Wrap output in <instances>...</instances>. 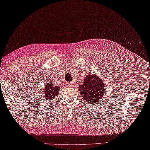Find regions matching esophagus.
I'll use <instances>...</instances> for the list:
<instances>
[{
	"instance_id": "obj_1",
	"label": "esophagus",
	"mask_w": 150,
	"mask_h": 150,
	"mask_svg": "<svg viewBox=\"0 0 150 150\" xmlns=\"http://www.w3.org/2000/svg\"><path fill=\"white\" fill-rule=\"evenodd\" d=\"M67 85L69 86H74V83L72 82H69V83H67Z\"/></svg>"
}]
</instances>
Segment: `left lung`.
I'll return each instance as SVG.
<instances>
[{
    "label": "left lung",
    "mask_w": 150,
    "mask_h": 150,
    "mask_svg": "<svg viewBox=\"0 0 150 150\" xmlns=\"http://www.w3.org/2000/svg\"><path fill=\"white\" fill-rule=\"evenodd\" d=\"M104 87L103 80L96 75L89 74L85 78L83 84L79 86V90L86 101L96 105L103 97Z\"/></svg>",
    "instance_id": "1"
}]
</instances>
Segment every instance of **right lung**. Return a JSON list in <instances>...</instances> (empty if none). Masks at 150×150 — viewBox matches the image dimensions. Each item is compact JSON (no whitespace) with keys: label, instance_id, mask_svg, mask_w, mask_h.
Returning <instances> with one entry per match:
<instances>
[{"label":"right lung","instance_id":"1","mask_svg":"<svg viewBox=\"0 0 150 150\" xmlns=\"http://www.w3.org/2000/svg\"><path fill=\"white\" fill-rule=\"evenodd\" d=\"M60 87L54 86L53 84L50 82V83L46 84L45 86V97H46V99H48L51 100L53 99L54 97H55L58 93L59 92Z\"/></svg>","mask_w":150,"mask_h":150}]
</instances>
